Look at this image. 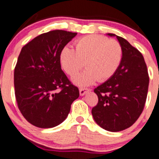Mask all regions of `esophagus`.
Here are the masks:
<instances>
[{"label":"esophagus","mask_w":159,"mask_h":159,"mask_svg":"<svg viewBox=\"0 0 159 159\" xmlns=\"http://www.w3.org/2000/svg\"><path fill=\"white\" fill-rule=\"evenodd\" d=\"M90 89H85V88H80L79 89V93L81 96H84L85 93H87L88 92H89Z\"/></svg>","instance_id":"obj_1"}]
</instances>
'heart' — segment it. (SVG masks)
<instances>
[{
	"instance_id": "heart-1",
	"label": "heart",
	"mask_w": 159,
	"mask_h": 159,
	"mask_svg": "<svg viewBox=\"0 0 159 159\" xmlns=\"http://www.w3.org/2000/svg\"><path fill=\"white\" fill-rule=\"evenodd\" d=\"M75 50L64 47L59 54L63 70L73 77L84 66L86 69L74 78L78 85L85 86L96 81L103 82L115 75L123 58L122 47L116 40L101 35H88L75 41Z\"/></svg>"
}]
</instances>
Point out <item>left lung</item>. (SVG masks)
<instances>
[{
  "mask_svg": "<svg viewBox=\"0 0 159 159\" xmlns=\"http://www.w3.org/2000/svg\"><path fill=\"white\" fill-rule=\"evenodd\" d=\"M116 37L122 47V61L115 75L94 89L98 103L92 109L95 121L110 132L121 131L136 122L144 108L149 85L143 55L126 40Z\"/></svg>",
  "mask_w": 159,
  "mask_h": 159,
  "instance_id": "left-lung-1",
  "label": "left lung"
}]
</instances>
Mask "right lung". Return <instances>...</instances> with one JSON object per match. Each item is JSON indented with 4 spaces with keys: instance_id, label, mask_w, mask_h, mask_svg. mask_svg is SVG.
Wrapping results in <instances>:
<instances>
[{
    "instance_id": "right-lung-1",
    "label": "right lung",
    "mask_w": 159,
    "mask_h": 159,
    "mask_svg": "<svg viewBox=\"0 0 159 159\" xmlns=\"http://www.w3.org/2000/svg\"><path fill=\"white\" fill-rule=\"evenodd\" d=\"M77 33L56 30L44 33L22 48L14 71L18 107L26 121L39 128L63 122L72 103L79 96L78 87L62 70L60 52Z\"/></svg>"
}]
</instances>
